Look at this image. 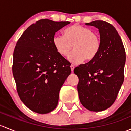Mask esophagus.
I'll return each mask as SVG.
<instances>
[{
    "instance_id": "34e87169",
    "label": "esophagus",
    "mask_w": 131,
    "mask_h": 131,
    "mask_svg": "<svg viewBox=\"0 0 131 131\" xmlns=\"http://www.w3.org/2000/svg\"><path fill=\"white\" fill-rule=\"evenodd\" d=\"M70 68H71V70H72V72L73 73V70H74V68H75V67H74L73 64H72V65L70 66Z\"/></svg>"
}]
</instances>
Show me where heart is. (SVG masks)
<instances>
[{"mask_svg": "<svg viewBox=\"0 0 131 131\" xmlns=\"http://www.w3.org/2000/svg\"><path fill=\"white\" fill-rule=\"evenodd\" d=\"M53 45L57 52L66 56L70 62L75 64L92 61L97 56L101 47L100 37L91 28L80 25H74L64 31V36L56 35L53 38Z\"/></svg>", "mask_w": 131, "mask_h": 131, "instance_id": "b5f03b06", "label": "heart"}]
</instances>
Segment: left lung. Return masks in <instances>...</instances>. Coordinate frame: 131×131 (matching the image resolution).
<instances>
[{"instance_id":"1","label":"left lung","mask_w":131,"mask_h":131,"mask_svg":"<svg viewBox=\"0 0 131 131\" xmlns=\"http://www.w3.org/2000/svg\"><path fill=\"white\" fill-rule=\"evenodd\" d=\"M98 29L101 47L97 56L74 69L79 77L80 103L92 112H101L115 101L124 79L125 51L114 26L101 20L85 23Z\"/></svg>"}]
</instances>
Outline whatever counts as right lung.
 <instances>
[{
  "mask_svg": "<svg viewBox=\"0 0 131 131\" xmlns=\"http://www.w3.org/2000/svg\"><path fill=\"white\" fill-rule=\"evenodd\" d=\"M43 19L30 25L17 42L13 74L22 102L40 114L57 106L61 88L71 73L70 63L53 45L55 33L68 25Z\"/></svg>",
  "mask_w": 131,
  "mask_h": 131,
  "instance_id": "1",
  "label": "right lung"
}]
</instances>
